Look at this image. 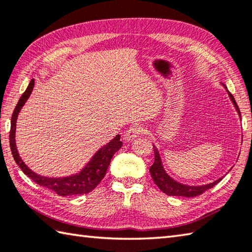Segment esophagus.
Instances as JSON below:
<instances>
[{
    "label": "esophagus",
    "instance_id": "esophagus-1",
    "mask_svg": "<svg viewBox=\"0 0 252 252\" xmlns=\"http://www.w3.org/2000/svg\"><path fill=\"white\" fill-rule=\"evenodd\" d=\"M144 131H145L144 126H143L142 125H134V126H132L131 127H129V129H127L125 132L123 137H125L126 141L134 140L135 137H137L140 134H142V133Z\"/></svg>",
    "mask_w": 252,
    "mask_h": 252
}]
</instances>
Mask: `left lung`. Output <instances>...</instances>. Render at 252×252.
Segmentation results:
<instances>
[{"label": "left lung", "mask_w": 252, "mask_h": 252, "mask_svg": "<svg viewBox=\"0 0 252 252\" xmlns=\"http://www.w3.org/2000/svg\"><path fill=\"white\" fill-rule=\"evenodd\" d=\"M226 88V86H225ZM227 90V88H226ZM228 92V91H227ZM228 95L230 97L231 101L237 109L239 116H240V111L239 108L237 106V102H236L234 96L228 92ZM241 117V116H240ZM154 155H155V160L153 162V165L150 168V172L153 180L156 184V186L158 188L166 193L167 195H176V196H186V198H193V196L200 195L205 192L206 190H209L211 188H213L215 185H218L219 182L221 180L220 178L219 180H216L212 184L209 185H204V186H187V185H181L179 182L175 181L174 179H171L170 177L166 174V171L164 170V167H162L161 164V159L160 156L158 154V151H157L156 147L154 146Z\"/></svg>", "instance_id": "left-lung-1"}]
</instances>
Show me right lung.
Wrapping results in <instances>:
<instances>
[{"instance_id":"obj_1","label":"right lung","mask_w":252,"mask_h":252,"mask_svg":"<svg viewBox=\"0 0 252 252\" xmlns=\"http://www.w3.org/2000/svg\"><path fill=\"white\" fill-rule=\"evenodd\" d=\"M33 85L34 80H32L27 90L25 91L22 97L19 98L12 116L11 131H9V146H11V151L15 161L19 166V168L23 170L24 174L28 176L32 181L36 182L39 186H42L44 188L54 191L59 195L66 196L88 193V192L93 191L99 185V182L106 175L108 167L110 165L112 156L115 155L116 152L121 149L122 142L120 141V135H117L115 139L111 140L107 145L98 151L80 174L64 177V178H48V177L34 174L32 169H29L25 165V162L19 157L16 149V143H15V131H16V120L18 113L25 105V102L27 101L28 97L31 96Z\"/></svg>"}]
</instances>
